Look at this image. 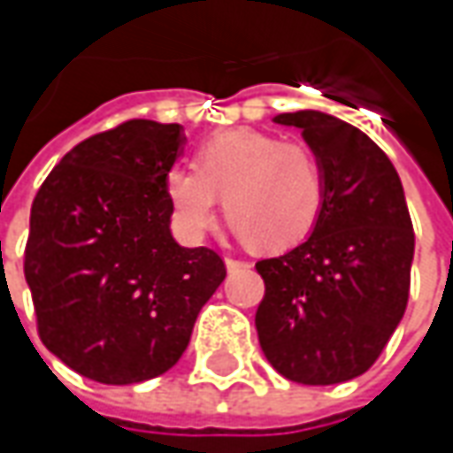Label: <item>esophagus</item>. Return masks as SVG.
Here are the masks:
<instances>
[{"label": "esophagus", "mask_w": 453, "mask_h": 453, "mask_svg": "<svg viewBox=\"0 0 453 453\" xmlns=\"http://www.w3.org/2000/svg\"><path fill=\"white\" fill-rule=\"evenodd\" d=\"M224 262H226V270L229 272H239V270H247V267H250V262H244V259H236V257H226Z\"/></svg>", "instance_id": "1"}]
</instances>
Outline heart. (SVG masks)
Instances as JSON below:
<instances>
[{
	"mask_svg": "<svg viewBox=\"0 0 453 453\" xmlns=\"http://www.w3.org/2000/svg\"><path fill=\"white\" fill-rule=\"evenodd\" d=\"M224 217L257 250H288L318 224L325 203L320 156L280 135L234 128L211 135L196 150V168L173 165L165 196L188 239H201Z\"/></svg>",
	"mask_w": 453,
	"mask_h": 453,
	"instance_id": "heart-1",
	"label": "heart"
}]
</instances>
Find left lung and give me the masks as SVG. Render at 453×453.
Wrapping results in <instances>:
<instances>
[{
  "label": "left lung",
  "mask_w": 453,
  "mask_h": 453,
  "mask_svg": "<svg viewBox=\"0 0 453 453\" xmlns=\"http://www.w3.org/2000/svg\"><path fill=\"white\" fill-rule=\"evenodd\" d=\"M320 156L325 203L312 234L259 259L254 325L272 368L303 386L365 373L406 312L413 224L403 186L373 141L333 115L282 113Z\"/></svg>",
  "instance_id": "left-lung-1"
}]
</instances>
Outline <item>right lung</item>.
I'll return each instance as SVG.
<instances>
[{"mask_svg":"<svg viewBox=\"0 0 453 453\" xmlns=\"http://www.w3.org/2000/svg\"><path fill=\"white\" fill-rule=\"evenodd\" d=\"M181 143L179 123L126 120L65 153L32 201L25 280L37 333L97 383L173 368L226 277L214 250H186L168 229L165 173Z\"/></svg>","mask_w":453,"mask_h":453,"instance_id":"add662e5","label":"right lung"}]
</instances>
